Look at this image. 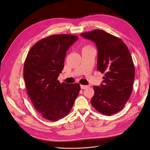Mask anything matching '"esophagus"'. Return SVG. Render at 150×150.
I'll use <instances>...</instances> for the list:
<instances>
[{
	"instance_id": "esophagus-1",
	"label": "esophagus",
	"mask_w": 150,
	"mask_h": 150,
	"mask_svg": "<svg viewBox=\"0 0 150 150\" xmlns=\"http://www.w3.org/2000/svg\"><path fill=\"white\" fill-rule=\"evenodd\" d=\"M80 87L81 89H85V88H87L88 87V86H87V85H82L81 84L80 85Z\"/></svg>"
}]
</instances>
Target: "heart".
Wrapping results in <instances>:
<instances>
[{"mask_svg":"<svg viewBox=\"0 0 150 150\" xmlns=\"http://www.w3.org/2000/svg\"><path fill=\"white\" fill-rule=\"evenodd\" d=\"M92 48H93L91 45H90L88 44H85L83 45V48H82V51H85V50H91Z\"/></svg>","mask_w":150,"mask_h":150,"instance_id":"b5f03b06","label":"heart"}]
</instances>
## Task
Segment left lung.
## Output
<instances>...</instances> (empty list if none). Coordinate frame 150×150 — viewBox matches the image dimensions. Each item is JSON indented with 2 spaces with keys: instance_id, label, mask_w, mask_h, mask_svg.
<instances>
[{
  "instance_id": "8db88e82",
  "label": "left lung",
  "mask_w": 150,
  "mask_h": 150,
  "mask_svg": "<svg viewBox=\"0 0 150 150\" xmlns=\"http://www.w3.org/2000/svg\"><path fill=\"white\" fill-rule=\"evenodd\" d=\"M80 35L96 44L97 69L105 74L100 87L93 86L91 104L103 115L115 114L125 107L132 91L135 67L129 50L121 39L103 30Z\"/></svg>"
}]
</instances>
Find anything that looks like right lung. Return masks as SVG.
Listing matches in <instances>:
<instances>
[{"instance_id": "1", "label": "right lung", "mask_w": 150, "mask_h": 150, "mask_svg": "<svg viewBox=\"0 0 150 150\" xmlns=\"http://www.w3.org/2000/svg\"><path fill=\"white\" fill-rule=\"evenodd\" d=\"M78 39L70 34L52 35L35 43L28 52L23 67L27 93L42 117L57 121L70 112L80 91L79 83L57 80L64 68L68 48Z\"/></svg>"}]
</instances>
